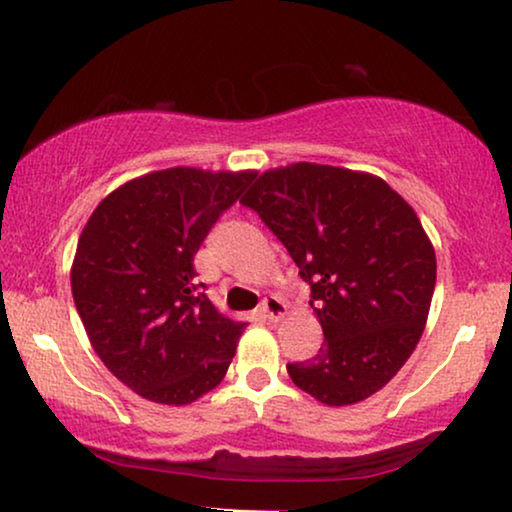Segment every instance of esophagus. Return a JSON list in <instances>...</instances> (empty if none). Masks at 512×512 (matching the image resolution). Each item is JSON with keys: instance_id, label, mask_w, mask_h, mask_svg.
Here are the masks:
<instances>
[{"instance_id": "34e87169", "label": "esophagus", "mask_w": 512, "mask_h": 512, "mask_svg": "<svg viewBox=\"0 0 512 512\" xmlns=\"http://www.w3.org/2000/svg\"><path fill=\"white\" fill-rule=\"evenodd\" d=\"M261 314H263L265 319H270V321H279L286 314L284 300L277 298V296H268L261 303Z\"/></svg>"}]
</instances>
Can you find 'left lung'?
Masks as SVG:
<instances>
[{
  "label": "left lung",
  "instance_id": "1",
  "mask_svg": "<svg viewBox=\"0 0 512 512\" xmlns=\"http://www.w3.org/2000/svg\"><path fill=\"white\" fill-rule=\"evenodd\" d=\"M240 202L289 251L324 328L317 356L286 366L293 384L326 405L373 396L417 347L436 286L415 209L380 177L314 163L263 172Z\"/></svg>",
  "mask_w": 512,
  "mask_h": 512
}]
</instances>
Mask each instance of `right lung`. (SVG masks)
<instances>
[{"instance_id":"obj_1","label":"right lung","mask_w":512,"mask_h":512,"mask_svg":"<svg viewBox=\"0 0 512 512\" xmlns=\"http://www.w3.org/2000/svg\"><path fill=\"white\" fill-rule=\"evenodd\" d=\"M256 172L170 167L109 193L79 237L72 296L90 345L135 394L198 401L223 380L242 321L216 310L193 258Z\"/></svg>"}]
</instances>
